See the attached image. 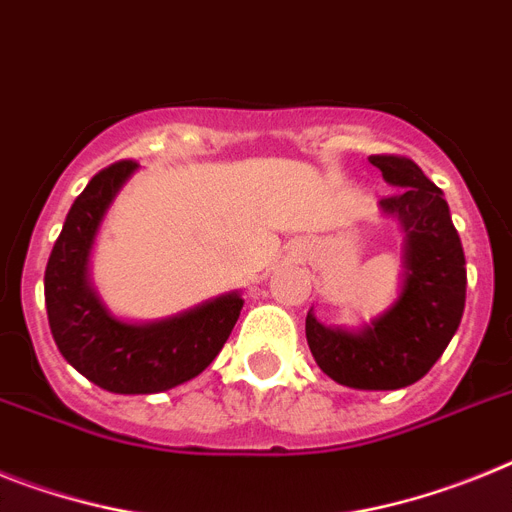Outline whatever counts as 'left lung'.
Returning a JSON list of instances; mask_svg holds the SVG:
<instances>
[{
	"label": "left lung",
	"instance_id": "1",
	"mask_svg": "<svg viewBox=\"0 0 512 512\" xmlns=\"http://www.w3.org/2000/svg\"><path fill=\"white\" fill-rule=\"evenodd\" d=\"M397 188L379 206L404 231L399 299L363 330L324 327L306 314V342L317 366L350 389L389 391L420 381L456 335L466 301V260L443 190L412 159L368 157Z\"/></svg>",
	"mask_w": 512,
	"mask_h": 512
}]
</instances>
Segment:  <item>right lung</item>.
Listing matches in <instances>:
<instances>
[{
  "mask_svg": "<svg viewBox=\"0 0 512 512\" xmlns=\"http://www.w3.org/2000/svg\"><path fill=\"white\" fill-rule=\"evenodd\" d=\"M136 167L123 159L92 177L66 213L43 278L48 324L61 355L113 394H157L195 379L221 353L244 304L239 293H224L146 324L123 322L105 309L87 265L97 229Z\"/></svg>",
  "mask_w": 512,
  "mask_h": 512,
  "instance_id": "obj_1",
  "label": "right lung"
}]
</instances>
